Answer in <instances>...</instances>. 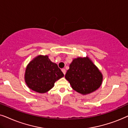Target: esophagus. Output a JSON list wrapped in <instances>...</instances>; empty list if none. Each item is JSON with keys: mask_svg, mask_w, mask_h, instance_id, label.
I'll return each mask as SVG.
<instances>
[{"mask_svg": "<svg viewBox=\"0 0 128 128\" xmlns=\"http://www.w3.org/2000/svg\"><path fill=\"white\" fill-rule=\"evenodd\" d=\"M61 71H62V72H63V74H64V75L66 74V70L64 68H62V70H61Z\"/></svg>", "mask_w": 128, "mask_h": 128, "instance_id": "34e87169", "label": "esophagus"}]
</instances>
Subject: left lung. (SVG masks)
<instances>
[{
	"mask_svg": "<svg viewBox=\"0 0 128 128\" xmlns=\"http://www.w3.org/2000/svg\"><path fill=\"white\" fill-rule=\"evenodd\" d=\"M65 78L72 89L82 95L96 91L103 81L102 74L88 57L73 60Z\"/></svg>",
	"mask_w": 128,
	"mask_h": 128,
	"instance_id": "left-lung-1",
	"label": "left lung"
}]
</instances>
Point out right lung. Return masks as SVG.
<instances>
[{
  "instance_id": "add662e5",
  "label": "right lung",
  "mask_w": 128,
  "mask_h": 128,
  "mask_svg": "<svg viewBox=\"0 0 128 128\" xmlns=\"http://www.w3.org/2000/svg\"><path fill=\"white\" fill-rule=\"evenodd\" d=\"M63 76L57 64L52 62L48 56L38 55L27 64L24 80L30 90L42 94L52 89L55 82Z\"/></svg>"
}]
</instances>
